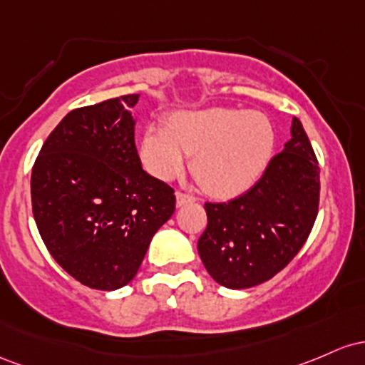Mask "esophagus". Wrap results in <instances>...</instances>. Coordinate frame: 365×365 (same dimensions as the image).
I'll return each instance as SVG.
<instances>
[{"label": "esophagus", "mask_w": 365, "mask_h": 365, "mask_svg": "<svg viewBox=\"0 0 365 365\" xmlns=\"http://www.w3.org/2000/svg\"><path fill=\"white\" fill-rule=\"evenodd\" d=\"M175 200H178V207H182V205L195 202V196L186 195V193H181V191H178V193H175Z\"/></svg>", "instance_id": "esophagus-1"}]
</instances>
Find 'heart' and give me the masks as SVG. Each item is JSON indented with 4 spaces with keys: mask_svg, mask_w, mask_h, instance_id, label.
Returning <instances> with one entry per match:
<instances>
[{
    "mask_svg": "<svg viewBox=\"0 0 365 365\" xmlns=\"http://www.w3.org/2000/svg\"><path fill=\"white\" fill-rule=\"evenodd\" d=\"M276 150V129L252 110L207 108L178 112L169 125H148L141 160L155 178L181 174L190 153L193 172L208 195L235 198L255 186Z\"/></svg>",
    "mask_w": 365,
    "mask_h": 365,
    "instance_id": "1",
    "label": "heart"
}]
</instances>
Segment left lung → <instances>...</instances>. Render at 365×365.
Listing matches in <instances>:
<instances>
[{
    "instance_id": "obj_1",
    "label": "left lung",
    "mask_w": 365,
    "mask_h": 365,
    "mask_svg": "<svg viewBox=\"0 0 365 365\" xmlns=\"http://www.w3.org/2000/svg\"><path fill=\"white\" fill-rule=\"evenodd\" d=\"M319 163L304 125L293 118L292 139L259 182L224 203H205L207 229L198 240L205 269L219 284H262L294 259L319 210Z\"/></svg>"
}]
</instances>
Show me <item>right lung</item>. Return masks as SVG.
Instances as JSON below:
<instances>
[{"label":"right lung","instance_id":"right-lung-1","mask_svg":"<svg viewBox=\"0 0 365 365\" xmlns=\"http://www.w3.org/2000/svg\"><path fill=\"white\" fill-rule=\"evenodd\" d=\"M138 100L125 94L68 112L32 167L39 235L60 267L93 289L133 281L175 210L174 190L141 167L130 113Z\"/></svg>","mask_w":365,"mask_h":365}]
</instances>
